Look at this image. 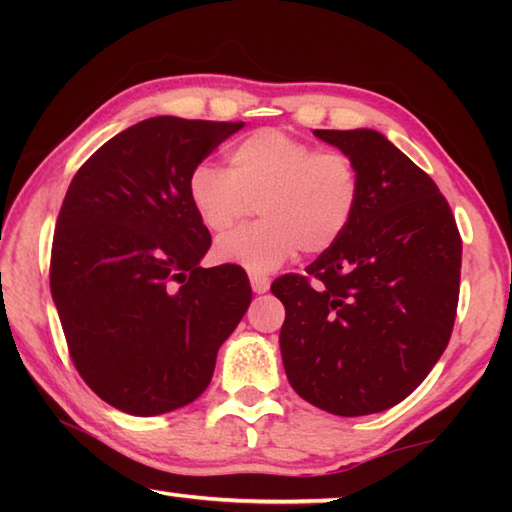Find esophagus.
I'll list each match as a JSON object with an SVG mask.
<instances>
[{"label":"esophagus","mask_w":512,"mask_h":512,"mask_svg":"<svg viewBox=\"0 0 512 512\" xmlns=\"http://www.w3.org/2000/svg\"><path fill=\"white\" fill-rule=\"evenodd\" d=\"M250 287H253L255 293H266L268 287H271V280L266 275H250Z\"/></svg>","instance_id":"esophagus-1"}]
</instances>
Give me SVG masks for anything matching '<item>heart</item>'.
Wrapping results in <instances>:
<instances>
[{
  "label": "heart",
  "instance_id": "1",
  "mask_svg": "<svg viewBox=\"0 0 512 512\" xmlns=\"http://www.w3.org/2000/svg\"><path fill=\"white\" fill-rule=\"evenodd\" d=\"M230 169L201 162L189 173L187 194L198 221L212 235L230 230L259 205L264 221L221 237L214 259L271 273L302 248L332 250L359 212L363 180L352 155L264 128L235 144Z\"/></svg>",
  "mask_w": 512,
  "mask_h": 512
}]
</instances>
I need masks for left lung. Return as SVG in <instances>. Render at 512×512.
<instances>
[{
	"label": "left lung",
	"mask_w": 512,
	"mask_h": 512,
	"mask_svg": "<svg viewBox=\"0 0 512 512\" xmlns=\"http://www.w3.org/2000/svg\"><path fill=\"white\" fill-rule=\"evenodd\" d=\"M359 164L350 230L271 284L282 300V363L302 400L357 418L409 397L445 352L461 287L463 241L436 183L370 128L314 131Z\"/></svg>",
	"instance_id": "obj_1"
}]
</instances>
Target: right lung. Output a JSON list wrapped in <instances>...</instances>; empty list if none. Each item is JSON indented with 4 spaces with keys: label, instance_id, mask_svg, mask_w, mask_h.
<instances>
[{
    "label": "right lung",
    "instance_id": "obj_1",
    "mask_svg": "<svg viewBox=\"0 0 512 512\" xmlns=\"http://www.w3.org/2000/svg\"><path fill=\"white\" fill-rule=\"evenodd\" d=\"M244 121L151 117L76 171L51 246L69 357L103 402L160 415L194 402L253 300L241 266L203 268L212 237L189 173Z\"/></svg>",
    "mask_w": 512,
    "mask_h": 512
}]
</instances>
